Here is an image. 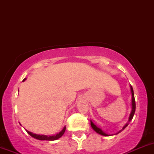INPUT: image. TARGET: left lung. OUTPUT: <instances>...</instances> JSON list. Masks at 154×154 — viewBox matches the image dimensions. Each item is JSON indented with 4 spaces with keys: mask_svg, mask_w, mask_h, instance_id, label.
<instances>
[{
    "mask_svg": "<svg viewBox=\"0 0 154 154\" xmlns=\"http://www.w3.org/2000/svg\"><path fill=\"white\" fill-rule=\"evenodd\" d=\"M130 90H131V94H132V110H131V112H130V117H129V120H128V122H130V121L133 119V116H134L135 114V111H136V101H135V97H134V93H133V87L130 86ZM128 125V123L126 125L125 127H123V130ZM91 127H92L93 130H94V131L96 132V133H97L98 134L100 135H102V136H109V135L106 134V133H104V132L103 131V130H101L100 128H99L98 127H97L95 125H94V123H93L91 121Z\"/></svg>",
    "mask_w": 154,
    "mask_h": 154,
    "instance_id": "8db88e82",
    "label": "left lung"
}]
</instances>
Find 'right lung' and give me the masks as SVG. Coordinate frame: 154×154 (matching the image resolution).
Segmentation results:
<instances>
[{"label":"right lung","mask_w":154,"mask_h":154,"mask_svg":"<svg viewBox=\"0 0 154 154\" xmlns=\"http://www.w3.org/2000/svg\"><path fill=\"white\" fill-rule=\"evenodd\" d=\"M26 79H24L23 81H24ZM26 131L27 132V133L31 136L32 137L35 138V139H38V140H47V141H54V140H57V139H60L63 134H64L65 131H66V127H64V128L61 130L59 133L57 134L54 135V136H46V135H38V134H35V133H32L31 132L28 131V130H26Z\"/></svg>","instance_id":"1"}]
</instances>
